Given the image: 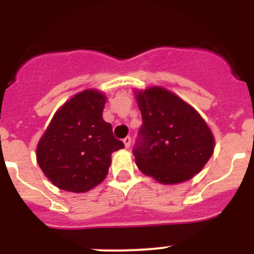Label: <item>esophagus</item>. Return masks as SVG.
I'll use <instances>...</instances> for the list:
<instances>
[{
  "label": "esophagus",
  "mask_w": 254,
  "mask_h": 254,
  "mask_svg": "<svg viewBox=\"0 0 254 254\" xmlns=\"http://www.w3.org/2000/svg\"><path fill=\"white\" fill-rule=\"evenodd\" d=\"M123 142H125L126 149H128V147L131 146V137H129V136H127V137H125V138H123Z\"/></svg>",
  "instance_id": "34e87169"
}]
</instances>
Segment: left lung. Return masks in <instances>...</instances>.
<instances>
[{"label": "left lung", "mask_w": 254, "mask_h": 254, "mask_svg": "<svg viewBox=\"0 0 254 254\" xmlns=\"http://www.w3.org/2000/svg\"><path fill=\"white\" fill-rule=\"evenodd\" d=\"M142 125L132 152L138 169L164 185L190 179L214 151V136L193 108L163 87L137 94Z\"/></svg>", "instance_id": "8db88e82"}]
</instances>
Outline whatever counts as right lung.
Wrapping results in <instances>:
<instances>
[{"mask_svg":"<svg viewBox=\"0 0 254 254\" xmlns=\"http://www.w3.org/2000/svg\"><path fill=\"white\" fill-rule=\"evenodd\" d=\"M105 96L78 93L55 114L37 149L40 169L58 188L86 192L104 181L112 152L125 147L103 120Z\"/></svg>","mask_w":254,"mask_h":254,"instance_id":"obj_1","label":"right lung"}]
</instances>
